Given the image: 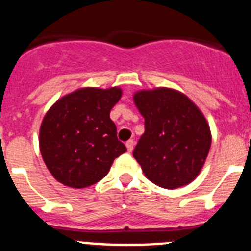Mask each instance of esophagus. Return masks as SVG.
<instances>
[{
	"label": "esophagus",
	"instance_id": "34e87169",
	"mask_svg": "<svg viewBox=\"0 0 251 251\" xmlns=\"http://www.w3.org/2000/svg\"><path fill=\"white\" fill-rule=\"evenodd\" d=\"M134 145H135V141L132 139H130L128 141H126V148H127V151L131 152L132 149H134Z\"/></svg>",
	"mask_w": 251,
	"mask_h": 251
}]
</instances>
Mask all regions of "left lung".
Wrapping results in <instances>:
<instances>
[{"label":"left lung","instance_id":"1","mask_svg":"<svg viewBox=\"0 0 251 251\" xmlns=\"http://www.w3.org/2000/svg\"><path fill=\"white\" fill-rule=\"evenodd\" d=\"M134 102L145 119V132L132 152L144 174L167 189L191 183L211 147L210 126L201 111L169 88L140 91Z\"/></svg>","mask_w":251,"mask_h":251}]
</instances>
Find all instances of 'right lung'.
Masks as SVG:
<instances>
[{"label":"right lung","mask_w":251,"mask_h":251,"mask_svg":"<svg viewBox=\"0 0 251 251\" xmlns=\"http://www.w3.org/2000/svg\"><path fill=\"white\" fill-rule=\"evenodd\" d=\"M121 89L82 88L51 106L40 127V151L50 173L72 188L89 187L106 177L126 151L110 119Z\"/></svg>","instance_id":"right-lung-1"}]
</instances>
